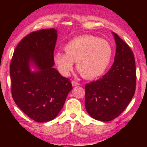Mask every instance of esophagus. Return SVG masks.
Returning a JSON list of instances; mask_svg holds the SVG:
<instances>
[{"instance_id":"34e87169","label":"esophagus","mask_w":147,"mask_h":147,"mask_svg":"<svg viewBox=\"0 0 147 147\" xmlns=\"http://www.w3.org/2000/svg\"><path fill=\"white\" fill-rule=\"evenodd\" d=\"M71 84H72V86H79L80 85V83H78V82H76V81H72L71 82Z\"/></svg>"}]
</instances>
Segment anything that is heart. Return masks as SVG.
Instances as JSON below:
<instances>
[{"mask_svg": "<svg viewBox=\"0 0 147 147\" xmlns=\"http://www.w3.org/2000/svg\"><path fill=\"white\" fill-rule=\"evenodd\" d=\"M65 53L57 51L53 61L62 75L68 76L77 62L82 77L92 79L102 75L111 61L113 49L109 42L92 35L74 38L64 46Z\"/></svg>", "mask_w": 147, "mask_h": 147, "instance_id": "obj_1", "label": "heart"}]
</instances>
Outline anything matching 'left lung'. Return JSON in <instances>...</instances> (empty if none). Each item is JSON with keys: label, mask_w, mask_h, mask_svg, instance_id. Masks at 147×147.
<instances>
[{"label": "left lung", "mask_w": 147, "mask_h": 147, "mask_svg": "<svg viewBox=\"0 0 147 147\" xmlns=\"http://www.w3.org/2000/svg\"><path fill=\"white\" fill-rule=\"evenodd\" d=\"M116 55L111 68L96 81L86 84L85 107L90 116L108 122L120 115L131 101L136 89V65L133 52L113 33Z\"/></svg>", "instance_id": "1"}]
</instances>
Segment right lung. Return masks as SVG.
I'll return each mask as SVG.
<instances>
[{
  "mask_svg": "<svg viewBox=\"0 0 147 147\" xmlns=\"http://www.w3.org/2000/svg\"><path fill=\"white\" fill-rule=\"evenodd\" d=\"M57 39L54 29L28 34L16 47L10 65L11 94L18 107L32 120L45 122L55 118L72 89L69 78L53 67ZM38 71L31 72L30 62Z\"/></svg>",
  "mask_w": 147,
  "mask_h": 147,
  "instance_id": "1",
  "label": "right lung"
}]
</instances>
